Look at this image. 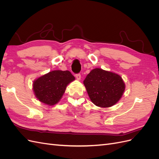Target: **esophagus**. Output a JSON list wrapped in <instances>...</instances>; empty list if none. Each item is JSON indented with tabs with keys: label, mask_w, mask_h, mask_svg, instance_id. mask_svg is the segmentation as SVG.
I'll return each mask as SVG.
<instances>
[{
	"label": "esophagus",
	"mask_w": 159,
	"mask_h": 159,
	"mask_svg": "<svg viewBox=\"0 0 159 159\" xmlns=\"http://www.w3.org/2000/svg\"><path fill=\"white\" fill-rule=\"evenodd\" d=\"M75 78H76V79L78 80V81H80V80H81V75H80V74H76V75H75Z\"/></svg>",
	"instance_id": "esophagus-1"
}]
</instances>
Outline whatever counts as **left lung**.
<instances>
[{
	"label": "left lung",
	"instance_id": "1",
	"mask_svg": "<svg viewBox=\"0 0 159 159\" xmlns=\"http://www.w3.org/2000/svg\"><path fill=\"white\" fill-rule=\"evenodd\" d=\"M84 85L92 103L102 108L116 104L125 89L121 75L102 68L91 70L85 78Z\"/></svg>",
	"mask_w": 159,
	"mask_h": 159
}]
</instances>
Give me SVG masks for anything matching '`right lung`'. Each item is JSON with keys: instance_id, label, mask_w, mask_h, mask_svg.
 Wrapping results in <instances>:
<instances>
[{"instance_id": "obj_1", "label": "right lung", "mask_w": 159, "mask_h": 159, "mask_svg": "<svg viewBox=\"0 0 159 159\" xmlns=\"http://www.w3.org/2000/svg\"><path fill=\"white\" fill-rule=\"evenodd\" d=\"M74 80L69 71H51L33 81L34 93L39 102L52 106L60 102L67 86Z\"/></svg>"}]
</instances>
